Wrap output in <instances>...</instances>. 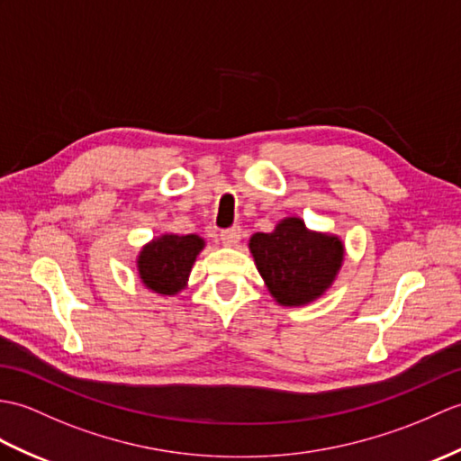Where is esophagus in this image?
<instances>
[{
  "label": "esophagus",
  "mask_w": 461,
  "mask_h": 461,
  "mask_svg": "<svg viewBox=\"0 0 461 461\" xmlns=\"http://www.w3.org/2000/svg\"><path fill=\"white\" fill-rule=\"evenodd\" d=\"M220 240L223 245H228V248H233V245H238L240 240H241V230L235 226V228H230V230H223L220 233Z\"/></svg>",
  "instance_id": "esophagus-1"
}]
</instances>
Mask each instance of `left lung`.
Segmentation results:
<instances>
[{
    "mask_svg": "<svg viewBox=\"0 0 461 461\" xmlns=\"http://www.w3.org/2000/svg\"><path fill=\"white\" fill-rule=\"evenodd\" d=\"M249 249L271 294L285 306L322 294L344 259L338 238L308 231L298 218L283 220L271 233H255Z\"/></svg>",
    "mask_w": 461,
    "mask_h": 461,
    "instance_id": "left-lung-1",
    "label": "left lung"
}]
</instances>
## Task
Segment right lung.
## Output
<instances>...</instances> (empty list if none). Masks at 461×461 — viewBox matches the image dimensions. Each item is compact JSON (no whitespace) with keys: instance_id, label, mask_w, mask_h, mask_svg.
Wrapping results in <instances>:
<instances>
[{"instance_id":"add662e5","label":"right lung","mask_w":461,"mask_h":461,"mask_svg":"<svg viewBox=\"0 0 461 461\" xmlns=\"http://www.w3.org/2000/svg\"><path fill=\"white\" fill-rule=\"evenodd\" d=\"M204 248L198 235H163L139 255V275L145 286L158 294H175L185 288L196 255Z\"/></svg>"}]
</instances>
